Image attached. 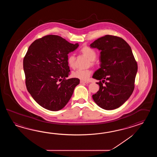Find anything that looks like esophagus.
<instances>
[{
    "mask_svg": "<svg viewBox=\"0 0 157 157\" xmlns=\"http://www.w3.org/2000/svg\"><path fill=\"white\" fill-rule=\"evenodd\" d=\"M80 83H88L89 82L86 81H83V80H81L80 81Z\"/></svg>",
    "mask_w": 157,
    "mask_h": 157,
    "instance_id": "34e87169",
    "label": "esophagus"
}]
</instances>
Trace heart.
Segmentation results:
<instances>
[{"mask_svg":"<svg viewBox=\"0 0 157 157\" xmlns=\"http://www.w3.org/2000/svg\"><path fill=\"white\" fill-rule=\"evenodd\" d=\"M80 53L89 60L90 66L94 65V60L97 57V53L95 50L90 47L85 46L80 50ZM67 63L71 68H74L76 65V57L74 54H70L67 58ZM91 74L90 70H77L72 72V77L81 80H86Z\"/></svg>","mask_w":157,"mask_h":157,"instance_id":"heart-1","label":"heart"}]
</instances>
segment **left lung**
<instances>
[{"mask_svg": "<svg viewBox=\"0 0 157 157\" xmlns=\"http://www.w3.org/2000/svg\"><path fill=\"white\" fill-rule=\"evenodd\" d=\"M100 50V68L93 78L100 80L99 90L93 95L97 105L105 110L121 107L130 97L135 87L137 64L130 46L120 37L107 35L90 44ZM105 83V85H102Z\"/></svg>", "mask_w": 157, "mask_h": 157, "instance_id": "left-lung-1", "label": "left lung"}]
</instances>
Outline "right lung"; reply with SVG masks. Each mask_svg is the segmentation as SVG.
Wrapping results in <instances>:
<instances>
[{
	"label": "right lung",
	"mask_w": 157,
	"mask_h": 157,
	"mask_svg": "<svg viewBox=\"0 0 157 157\" xmlns=\"http://www.w3.org/2000/svg\"><path fill=\"white\" fill-rule=\"evenodd\" d=\"M78 46L54 35L45 36L31 44L23 62L25 82L29 93L40 106L57 111L70 99L80 80L66 78L70 72L68 54Z\"/></svg>",
	"instance_id": "1"
}]
</instances>
